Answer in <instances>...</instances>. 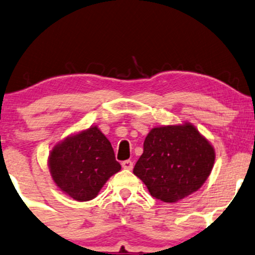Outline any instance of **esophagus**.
Returning <instances> with one entry per match:
<instances>
[{"mask_svg":"<svg viewBox=\"0 0 255 255\" xmlns=\"http://www.w3.org/2000/svg\"><path fill=\"white\" fill-rule=\"evenodd\" d=\"M122 166L127 170H131L133 168V162L130 161V159H127V161H123L122 162Z\"/></svg>","mask_w":255,"mask_h":255,"instance_id":"esophagus-1","label":"esophagus"}]
</instances>
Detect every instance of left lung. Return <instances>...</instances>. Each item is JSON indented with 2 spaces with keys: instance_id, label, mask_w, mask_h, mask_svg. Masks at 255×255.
<instances>
[{
  "instance_id": "left-lung-1",
  "label": "left lung",
  "mask_w": 255,
  "mask_h": 255,
  "mask_svg": "<svg viewBox=\"0 0 255 255\" xmlns=\"http://www.w3.org/2000/svg\"><path fill=\"white\" fill-rule=\"evenodd\" d=\"M215 150L189 122L153 128L133 168L151 196L177 202L202 187L212 172Z\"/></svg>"
}]
</instances>
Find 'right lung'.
Wrapping results in <instances>:
<instances>
[{"instance_id": "add662e5", "label": "right lung", "mask_w": 255, "mask_h": 255, "mask_svg": "<svg viewBox=\"0 0 255 255\" xmlns=\"http://www.w3.org/2000/svg\"><path fill=\"white\" fill-rule=\"evenodd\" d=\"M48 168L56 187L83 202L94 199L122 166L105 134L98 127H91L55 144L49 152Z\"/></svg>"}]
</instances>
